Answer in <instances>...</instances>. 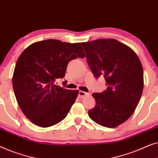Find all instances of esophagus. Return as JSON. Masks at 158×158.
Here are the masks:
<instances>
[{
    "label": "esophagus",
    "instance_id": "obj_1",
    "mask_svg": "<svg viewBox=\"0 0 158 158\" xmlns=\"http://www.w3.org/2000/svg\"><path fill=\"white\" fill-rule=\"evenodd\" d=\"M89 95V94L88 93H85L84 91H82V90H80L79 91V94H78V97L79 98H84V97L86 96H88Z\"/></svg>",
    "mask_w": 158,
    "mask_h": 158
}]
</instances>
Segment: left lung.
<instances>
[{
	"instance_id": "8db88e82",
	"label": "left lung",
	"mask_w": 158,
	"mask_h": 158,
	"mask_svg": "<svg viewBox=\"0 0 158 158\" xmlns=\"http://www.w3.org/2000/svg\"><path fill=\"white\" fill-rule=\"evenodd\" d=\"M94 76L104 77L106 90L92 94L96 106L88 116L99 125L114 128L135 111L144 87L143 68L135 52L114 39L82 42Z\"/></svg>"
}]
</instances>
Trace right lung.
<instances>
[{
  "label": "right lung",
  "instance_id": "right-lung-1",
  "mask_svg": "<svg viewBox=\"0 0 158 158\" xmlns=\"http://www.w3.org/2000/svg\"><path fill=\"white\" fill-rule=\"evenodd\" d=\"M77 57H85L81 43L57 40L33 43L19 56L13 88L19 107L33 124L49 127L68 115L78 90L62 88L55 82L64 77L68 62Z\"/></svg>",
  "mask_w": 158,
  "mask_h": 158
}]
</instances>
